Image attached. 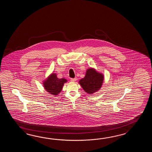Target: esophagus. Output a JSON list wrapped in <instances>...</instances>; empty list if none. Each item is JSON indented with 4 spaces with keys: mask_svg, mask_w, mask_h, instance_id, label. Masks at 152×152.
<instances>
[{
    "mask_svg": "<svg viewBox=\"0 0 152 152\" xmlns=\"http://www.w3.org/2000/svg\"><path fill=\"white\" fill-rule=\"evenodd\" d=\"M77 78L75 77V78H72L71 79V81L72 82H75V81H77Z\"/></svg>",
    "mask_w": 152,
    "mask_h": 152,
    "instance_id": "esophagus-1",
    "label": "esophagus"
}]
</instances>
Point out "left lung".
<instances>
[{
    "mask_svg": "<svg viewBox=\"0 0 152 152\" xmlns=\"http://www.w3.org/2000/svg\"><path fill=\"white\" fill-rule=\"evenodd\" d=\"M103 74L94 68H87L85 76L79 81L83 90L88 94H93L100 90L103 85Z\"/></svg>",
    "mask_w": 152,
    "mask_h": 152,
    "instance_id": "left-lung-1",
    "label": "left lung"
}]
</instances>
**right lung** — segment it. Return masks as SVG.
<instances>
[{"mask_svg":"<svg viewBox=\"0 0 152 152\" xmlns=\"http://www.w3.org/2000/svg\"><path fill=\"white\" fill-rule=\"evenodd\" d=\"M67 82V79L65 78L59 79L55 73H52L43 81L42 84L47 92L56 96L61 92L64 84Z\"/></svg>","mask_w":152,"mask_h":152,"instance_id":"1","label":"right lung"}]
</instances>
